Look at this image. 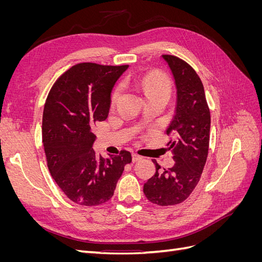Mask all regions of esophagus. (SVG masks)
<instances>
[{"label": "esophagus", "mask_w": 262, "mask_h": 262, "mask_svg": "<svg viewBox=\"0 0 262 262\" xmlns=\"http://www.w3.org/2000/svg\"><path fill=\"white\" fill-rule=\"evenodd\" d=\"M142 158H143V156H141V155H139V154H137V153H133V154H132V161H133V162L141 161Z\"/></svg>", "instance_id": "34e87169"}]
</instances>
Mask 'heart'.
Wrapping results in <instances>:
<instances>
[{
	"instance_id": "b5f03b06",
	"label": "heart",
	"mask_w": 262,
	"mask_h": 262,
	"mask_svg": "<svg viewBox=\"0 0 262 262\" xmlns=\"http://www.w3.org/2000/svg\"><path fill=\"white\" fill-rule=\"evenodd\" d=\"M140 84L142 86V89H143L147 98L152 96H158V95H166V96L169 97L170 84L167 76L162 73L150 72L141 78ZM121 91H122V86L120 84L115 87L112 93V96H110L112 104H115L117 101L119 96H120Z\"/></svg>"
}]
</instances>
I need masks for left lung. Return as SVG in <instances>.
<instances>
[{"instance_id":"8db88e82","label":"left lung","mask_w":262,"mask_h":262,"mask_svg":"<svg viewBox=\"0 0 262 262\" xmlns=\"http://www.w3.org/2000/svg\"><path fill=\"white\" fill-rule=\"evenodd\" d=\"M171 71L177 89L175 116L166 130L172 139L168 142L175 160L171 168L156 172L143 187L147 200L157 205H175L184 202L201 178L209 153L211 116L199 75L184 60L163 54Z\"/></svg>"}]
</instances>
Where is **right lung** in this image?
<instances>
[{
	"mask_svg": "<svg viewBox=\"0 0 262 262\" xmlns=\"http://www.w3.org/2000/svg\"><path fill=\"white\" fill-rule=\"evenodd\" d=\"M129 66L78 63L63 73L47 97L42 143L52 178L71 201L93 207L112 199L131 153L109 158L93 149V130L107 119L110 94Z\"/></svg>",
	"mask_w": 262,
	"mask_h": 262,
	"instance_id": "add662e5",
	"label": "right lung"
}]
</instances>
